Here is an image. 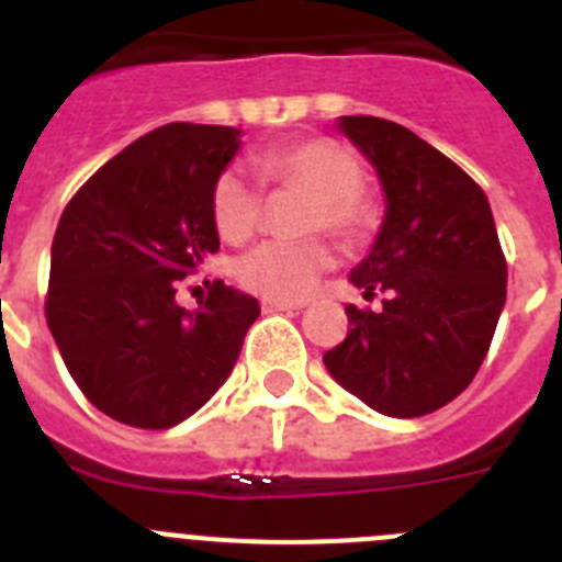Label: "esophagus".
Wrapping results in <instances>:
<instances>
[{
	"label": "esophagus",
	"mask_w": 562,
	"mask_h": 562,
	"mask_svg": "<svg viewBox=\"0 0 562 562\" xmlns=\"http://www.w3.org/2000/svg\"><path fill=\"white\" fill-rule=\"evenodd\" d=\"M265 315H276V312H295L304 310V304H292V301H261Z\"/></svg>",
	"instance_id": "34e87169"
}]
</instances>
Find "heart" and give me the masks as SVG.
Masks as SVG:
<instances>
[{"mask_svg":"<svg viewBox=\"0 0 562 562\" xmlns=\"http://www.w3.org/2000/svg\"><path fill=\"white\" fill-rule=\"evenodd\" d=\"M258 177L281 188H297L312 196L306 231H329L342 245H362L380 225V205L362 182V162L346 143L331 137H304L256 154ZM261 188L241 168H225L211 193L216 231L225 241L241 245L261 222ZM335 265L324 238L265 241L241 256L238 284L267 301H304Z\"/></svg>","mask_w":562,"mask_h":562,"instance_id":"b5f03b06","label":"heart"}]
</instances>
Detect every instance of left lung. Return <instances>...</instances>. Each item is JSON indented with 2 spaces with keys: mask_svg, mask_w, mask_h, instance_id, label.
Returning a JSON list of instances; mask_svg holds the SVG:
<instances>
[{
  "mask_svg": "<svg viewBox=\"0 0 562 562\" xmlns=\"http://www.w3.org/2000/svg\"><path fill=\"white\" fill-rule=\"evenodd\" d=\"M374 166L385 220L349 281L380 312L346 306L349 335L324 362L342 389L396 419L439 411L473 382L506 301V258L484 191L400 123L346 114Z\"/></svg>",
  "mask_w": 562,
  "mask_h": 562,
  "instance_id": "obj_1",
  "label": "left lung"
}]
</instances>
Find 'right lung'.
<instances>
[{"label": "right lung", "mask_w": 562, "mask_h": 562, "mask_svg": "<svg viewBox=\"0 0 562 562\" xmlns=\"http://www.w3.org/2000/svg\"><path fill=\"white\" fill-rule=\"evenodd\" d=\"M233 126L168 123L98 168L64 207L49 252L47 326L98 411L132 428L180 425L231 376L256 297L213 281L177 304V281L220 250L213 182Z\"/></svg>", "instance_id": "1"}]
</instances>
